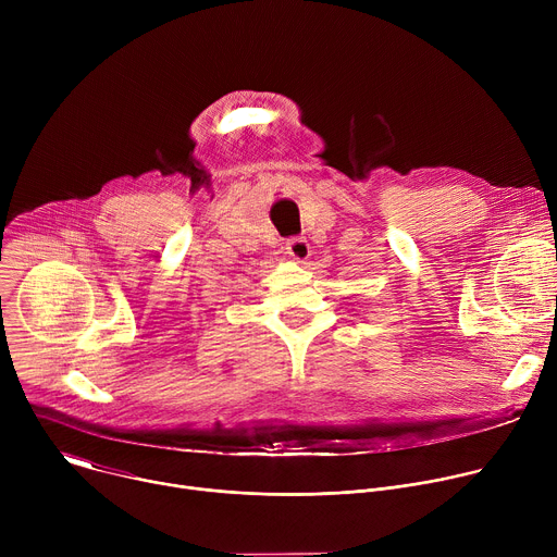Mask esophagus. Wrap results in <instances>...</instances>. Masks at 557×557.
Masks as SVG:
<instances>
[{
  "instance_id": "obj_1",
  "label": "esophagus",
  "mask_w": 557,
  "mask_h": 557,
  "mask_svg": "<svg viewBox=\"0 0 557 557\" xmlns=\"http://www.w3.org/2000/svg\"><path fill=\"white\" fill-rule=\"evenodd\" d=\"M286 253L295 262H306L310 258V245L304 240V237H293V240L286 243Z\"/></svg>"
}]
</instances>
